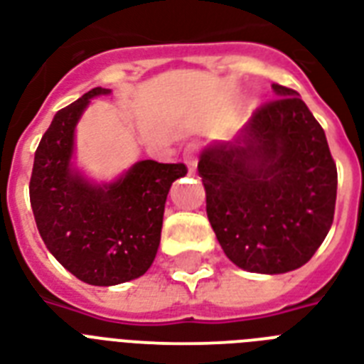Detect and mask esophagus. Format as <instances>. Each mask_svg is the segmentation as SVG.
I'll return each mask as SVG.
<instances>
[{
	"instance_id": "1",
	"label": "esophagus",
	"mask_w": 364,
	"mask_h": 364,
	"mask_svg": "<svg viewBox=\"0 0 364 364\" xmlns=\"http://www.w3.org/2000/svg\"><path fill=\"white\" fill-rule=\"evenodd\" d=\"M196 143H188V147H187V151H185V154H183V159H185V164L188 166V170L191 171H194L196 170V162H198V160H196Z\"/></svg>"
}]
</instances>
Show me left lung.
I'll return each instance as SVG.
<instances>
[{"label": "left lung", "mask_w": 364, "mask_h": 364, "mask_svg": "<svg viewBox=\"0 0 364 364\" xmlns=\"http://www.w3.org/2000/svg\"><path fill=\"white\" fill-rule=\"evenodd\" d=\"M272 88L277 98L198 162L223 251L257 274H285L314 257L333 225L338 185L321 124L296 90Z\"/></svg>", "instance_id": "1"}]
</instances>
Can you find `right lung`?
Instances as JSON below:
<instances>
[{"mask_svg":"<svg viewBox=\"0 0 364 364\" xmlns=\"http://www.w3.org/2000/svg\"><path fill=\"white\" fill-rule=\"evenodd\" d=\"M96 87L60 109L33 159L30 202L37 230L54 259L81 282L109 287L143 276L160 245L166 196L187 176L185 164L141 160L107 185L71 168L75 126Z\"/></svg>","mask_w":364,"mask_h":364,"instance_id":"obj_1","label":"right lung"}]
</instances>
